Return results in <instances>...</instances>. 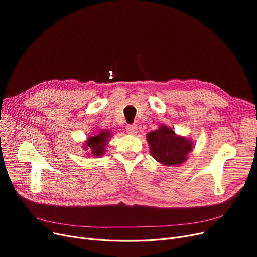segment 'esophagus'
Listing matches in <instances>:
<instances>
[{"mask_svg": "<svg viewBox=\"0 0 257 257\" xmlns=\"http://www.w3.org/2000/svg\"><path fill=\"white\" fill-rule=\"evenodd\" d=\"M127 132L129 134H132V136H136L138 133V125L137 124H133V125H129L127 127Z\"/></svg>", "mask_w": 257, "mask_h": 257, "instance_id": "esophagus-1", "label": "esophagus"}]
</instances>
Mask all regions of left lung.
I'll return each mask as SVG.
<instances>
[{
	"mask_svg": "<svg viewBox=\"0 0 257 257\" xmlns=\"http://www.w3.org/2000/svg\"><path fill=\"white\" fill-rule=\"evenodd\" d=\"M147 140L152 156L166 166H178L184 163L188 152L193 149L190 140L177 137L175 131L166 126L148 133Z\"/></svg>",
	"mask_w": 257,
	"mask_h": 257,
	"instance_id": "left-lung-1",
	"label": "left lung"
}]
</instances>
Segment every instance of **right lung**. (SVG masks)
Listing matches in <instances>:
<instances>
[{
	"label": "right lung",
	"mask_w": 257,
	"mask_h": 257,
	"mask_svg": "<svg viewBox=\"0 0 257 257\" xmlns=\"http://www.w3.org/2000/svg\"><path fill=\"white\" fill-rule=\"evenodd\" d=\"M110 138V131L105 130L96 134L94 137L88 138V141L85 146V150L91 151V153L96 156H100L105 153V147Z\"/></svg>",
	"instance_id": "obj_1"
}]
</instances>
